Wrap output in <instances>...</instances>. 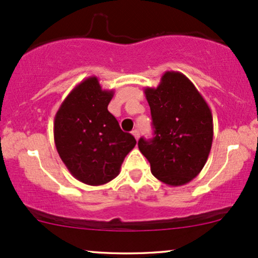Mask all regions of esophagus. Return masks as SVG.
I'll list each match as a JSON object with an SVG mask.
<instances>
[{
	"instance_id": "1",
	"label": "esophagus",
	"mask_w": 258,
	"mask_h": 258,
	"mask_svg": "<svg viewBox=\"0 0 258 258\" xmlns=\"http://www.w3.org/2000/svg\"><path fill=\"white\" fill-rule=\"evenodd\" d=\"M132 135L135 136V138L137 139V141H138V138H139V135H141V133H139L138 130H133V131H132Z\"/></svg>"
}]
</instances>
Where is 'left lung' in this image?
<instances>
[{
    "instance_id": "obj_1",
    "label": "left lung",
    "mask_w": 258,
    "mask_h": 258,
    "mask_svg": "<svg viewBox=\"0 0 258 258\" xmlns=\"http://www.w3.org/2000/svg\"><path fill=\"white\" fill-rule=\"evenodd\" d=\"M144 93L155 137L139 139V150L159 180L184 185L200 173L209 158L214 139L211 109L179 72H166L158 87H147Z\"/></svg>"
}]
</instances>
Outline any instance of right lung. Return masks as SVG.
<instances>
[{
	"mask_svg": "<svg viewBox=\"0 0 258 258\" xmlns=\"http://www.w3.org/2000/svg\"><path fill=\"white\" fill-rule=\"evenodd\" d=\"M114 90H103L90 76L73 88L59 106L53 123L54 143L69 172L88 185H102L120 173L136 146L108 110Z\"/></svg>",
	"mask_w": 258,
	"mask_h": 258,
	"instance_id": "add662e5",
	"label": "right lung"
}]
</instances>
